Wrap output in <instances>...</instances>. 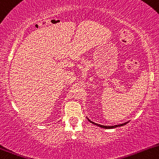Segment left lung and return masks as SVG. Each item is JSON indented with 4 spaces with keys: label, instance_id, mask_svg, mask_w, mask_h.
<instances>
[{
    "label": "left lung",
    "instance_id": "left-lung-1",
    "mask_svg": "<svg viewBox=\"0 0 159 159\" xmlns=\"http://www.w3.org/2000/svg\"><path fill=\"white\" fill-rule=\"evenodd\" d=\"M88 120H89V122H92V123H93V124H95V125H98V126H99V127H102V128H104V129H113V128H116V127L122 126V125H125V124L128 123V122H125V123H123V124H120V125H112V126H109V125H99V124L94 123V122H92L91 120H89V119H88Z\"/></svg>",
    "mask_w": 159,
    "mask_h": 159
}]
</instances>
